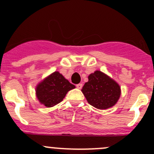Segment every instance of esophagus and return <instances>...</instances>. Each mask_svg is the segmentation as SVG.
<instances>
[{"mask_svg": "<svg viewBox=\"0 0 154 154\" xmlns=\"http://www.w3.org/2000/svg\"><path fill=\"white\" fill-rule=\"evenodd\" d=\"M76 86H77V88H78V89H80V88L83 87V84H82V83H79V84L76 85Z\"/></svg>", "mask_w": 154, "mask_h": 154, "instance_id": "1", "label": "esophagus"}]
</instances>
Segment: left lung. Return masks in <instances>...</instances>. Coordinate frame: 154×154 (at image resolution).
Returning a JSON list of instances; mask_svg holds the SVG:
<instances>
[{
  "label": "left lung",
  "mask_w": 154,
  "mask_h": 154,
  "mask_svg": "<svg viewBox=\"0 0 154 154\" xmlns=\"http://www.w3.org/2000/svg\"><path fill=\"white\" fill-rule=\"evenodd\" d=\"M81 89L87 101L98 109H106L116 104L122 91L119 83L100 71H95L88 77Z\"/></svg>",
  "instance_id": "8db88e82"
}]
</instances>
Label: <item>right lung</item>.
I'll return each mask as SVG.
<instances>
[{
    "instance_id": "add662e5",
    "label": "right lung",
    "mask_w": 154,
    "mask_h": 154,
    "mask_svg": "<svg viewBox=\"0 0 154 154\" xmlns=\"http://www.w3.org/2000/svg\"><path fill=\"white\" fill-rule=\"evenodd\" d=\"M75 86L59 71H54L35 86V96L41 104L53 107L63 101L66 94Z\"/></svg>"
}]
</instances>
